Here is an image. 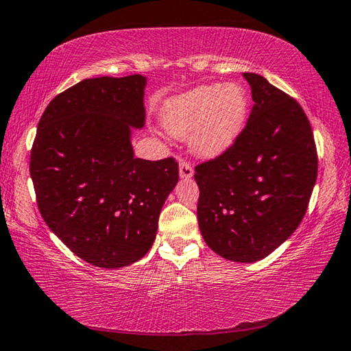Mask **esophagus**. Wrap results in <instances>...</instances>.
<instances>
[{
  "label": "esophagus",
  "mask_w": 351,
  "mask_h": 351,
  "mask_svg": "<svg viewBox=\"0 0 351 351\" xmlns=\"http://www.w3.org/2000/svg\"><path fill=\"white\" fill-rule=\"evenodd\" d=\"M179 172H180V177L182 179H191L194 171H193V166L189 165L185 160H182L180 165H179Z\"/></svg>",
  "instance_id": "1"
}]
</instances>
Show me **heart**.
I'll use <instances>...</instances> for the list:
<instances>
[{
    "instance_id": "b5f03b06",
    "label": "heart",
    "mask_w": 351,
    "mask_h": 351,
    "mask_svg": "<svg viewBox=\"0 0 351 351\" xmlns=\"http://www.w3.org/2000/svg\"><path fill=\"white\" fill-rule=\"evenodd\" d=\"M249 114V96L237 82L199 85L163 106L162 124L202 158L219 157L234 145Z\"/></svg>"
}]
</instances>
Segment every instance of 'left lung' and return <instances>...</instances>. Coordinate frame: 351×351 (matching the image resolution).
Instances as JSON below:
<instances>
[{
    "label": "left lung",
    "mask_w": 351,
    "mask_h": 351,
    "mask_svg": "<svg viewBox=\"0 0 351 351\" xmlns=\"http://www.w3.org/2000/svg\"><path fill=\"white\" fill-rule=\"evenodd\" d=\"M254 108L234 145L196 166L197 221L206 245L254 263L300 226L317 179V151L305 112L260 74L244 73Z\"/></svg>",
    "instance_id": "8db88e82"
}]
</instances>
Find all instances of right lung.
<instances>
[{
    "instance_id": "obj_1",
    "label": "right lung",
    "mask_w": 351,
    "mask_h": 351,
    "mask_svg": "<svg viewBox=\"0 0 351 351\" xmlns=\"http://www.w3.org/2000/svg\"><path fill=\"white\" fill-rule=\"evenodd\" d=\"M146 77L84 79L57 95L38 121L31 179L40 215L84 261L118 269L151 249L166 197L179 182L172 157L135 158Z\"/></svg>"
}]
</instances>
